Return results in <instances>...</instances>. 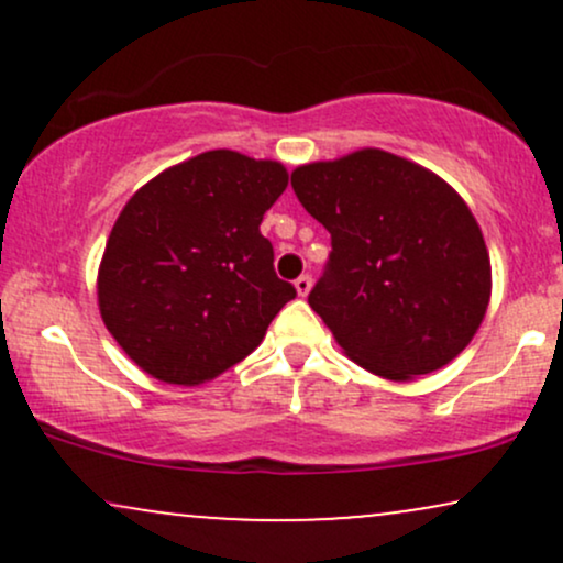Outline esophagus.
<instances>
[{"instance_id": "obj_1", "label": "esophagus", "mask_w": 563, "mask_h": 563, "mask_svg": "<svg viewBox=\"0 0 563 563\" xmlns=\"http://www.w3.org/2000/svg\"><path fill=\"white\" fill-rule=\"evenodd\" d=\"M294 286H296V294H299V296H307L309 290H312V277H309V275H301V277H296V283H294Z\"/></svg>"}]
</instances>
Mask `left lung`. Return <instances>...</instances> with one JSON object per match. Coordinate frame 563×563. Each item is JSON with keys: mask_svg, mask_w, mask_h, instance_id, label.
Here are the masks:
<instances>
[{"mask_svg": "<svg viewBox=\"0 0 563 563\" xmlns=\"http://www.w3.org/2000/svg\"><path fill=\"white\" fill-rule=\"evenodd\" d=\"M290 185L331 232L309 307L346 357L389 380L452 363L479 331L493 290L466 200L434 172L378 147L303 164Z\"/></svg>", "mask_w": 563, "mask_h": 563, "instance_id": "left-lung-1", "label": "left lung"}]
</instances>
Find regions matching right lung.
Listing matches in <instances>:
<instances>
[{
    "label": "right lung",
    "instance_id": "obj_1",
    "mask_svg": "<svg viewBox=\"0 0 563 563\" xmlns=\"http://www.w3.org/2000/svg\"><path fill=\"white\" fill-rule=\"evenodd\" d=\"M286 166L209 151L142 185L115 219L97 273L106 328L153 378L196 386L262 344L296 296L275 275L264 211Z\"/></svg>",
    "mask_w": 563,
    "mask_h": 563
}]
</instances>
